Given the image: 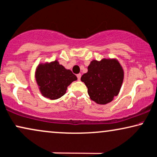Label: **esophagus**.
Masks as SVG:
<instances>
[{"label":"esophagus","instance_id":"esophagus-1","mask_svg":"<svg viewBox=\"0 0 157 157\" xmlns=\"http://www.w3.org/2000/svg\"><path fill=\"white\" fill-rule=\"evenodd\" d=\"M81 76H82V75H81V74H78V75H77V79H78V80H80Z\"/></svg>","mask_w":157,"mask_h":157}]
</instances>
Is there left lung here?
Masks as SVG:
<instances>
[{"mask_svg":"<svg viewBox=\"0 0 157 157\" xmlns=\"http://www.w3.org/2000/svg\"><path fill=\"white\" fill-rule=\"evenodd\" d=\"M124 75V69L117 59H102L90 61L88 72L82 75L81 81L88 88L91 100L104 105L112 101L119 94Z\"/></svg>","mask_w":157,"mask_h":157,"instance_id":"8db88e82","label":"left lung"}]
</instances>
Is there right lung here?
I'll use <instances>...</instances> for the list:
<instances>
[{
    "label": "right lung",
    "mask_w": 157,
    "mask_h": 157,
    "mask_svg": "<svg viewBox=\"0 0 157 157\" xmlns=\"http://www.w3.org/2000/svg\"><path fill=\"white\" fill-rule=\"evenodd\" d=\"M35 77L42 96L50 100L64 96L67 87L77 80L76 75L59 64L58 60L40 63L35 70Z\"/></svg>",
    "instance_id": "add662e5"
}]
</instances>
